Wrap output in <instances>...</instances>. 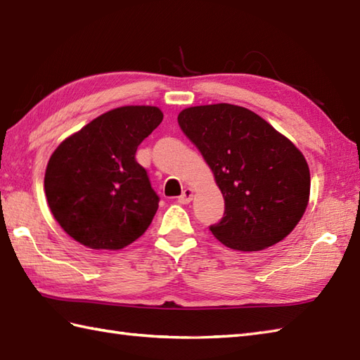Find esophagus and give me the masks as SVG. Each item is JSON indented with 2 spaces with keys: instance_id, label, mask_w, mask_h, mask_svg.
<instances>
[{
  "instance_id": "1",
  "label": "esophagus",
  "mask_w": 360,
  "mask_h": 360,
  "mask_svg": "<svg viewBox=\"0 0 360 360\" xmlns=\"http://www.w3.org/2000/svg\"><path fill=\"white\" fill-rule=\"evenodd\" d=\"M193 200V190L192 188H184V192L178 198V202L181 204H188Z\"/></svg>"
}]
</instances>
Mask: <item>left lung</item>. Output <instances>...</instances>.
<instances>
[{
  "label": "left lung",
  "mask_w": 360,
  "mask_h": 360,
  "mask_svg": "<svg viewBox=\"0 0 360 360\" xmlns=\"http://www.w3.org/2000/svg\"><path fill=\"white\" fill-rule=\"evenodd\" d=\"M224 198V217L210 231L224 246L255 252L294 231L308 207L307 159L286 136L238 105L190 106L178 116Z\"/></svg>",
  "instance_id": "obj_1"
}]
</instances>
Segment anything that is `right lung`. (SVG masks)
Listing matches in <instances>:
<instances>
[{
	"mask_svg": "<svg viewBox=\"0 0 360 360\" xmlns=\"http://www.w3.org/2000/svg\"><path fill=\"white\" fill-rule=\"evenodd\" d=\"M164 119L158 106L114 108L58 145L44 193L63 231L89 249L119 250L147 231L159 207L136 150Z\"/></svg>",
	"mask_w": 360,
	"mask_h": 360,
	"instance_id": "obj_1",
	"label": "right lung"
}]
</instances>
